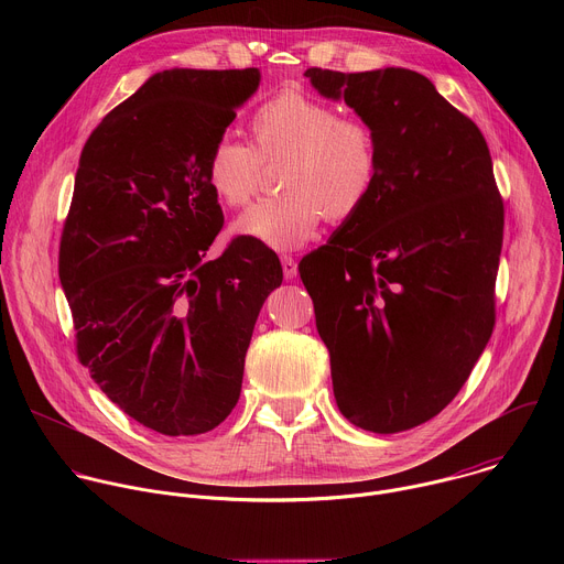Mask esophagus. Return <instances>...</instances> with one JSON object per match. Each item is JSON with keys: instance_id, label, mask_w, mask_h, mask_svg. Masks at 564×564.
<instances>
[{"instance_id": "obj_1", "label": "esophagus", "mask_w": 564, "mask_h": 564, "mask_svg": "<svg viewBox=\"0 0 564 564\" xmlns=\"http://www.w3.org/2000/svg\"><path fill=\"white\" fill-rule=\"evenodd\" d=\"M281 265H283V276L288 279V281H292V279H296V272H299V265H296V261L292 259V257H281Z\"/></svg>"}]
</instances>
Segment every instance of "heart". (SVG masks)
Segmentation results:
<instances>
[{"label": "heart", "mask_w": 564, "mask_h": 564, "mask_svg": "<svg viewBox=\"0 0 564 564\" xmlns=\"http://www.w3.org/2000/svg\"><path fill=\"white\" fill-rule=\"evenodd\" d=\"M283 163V196L263 200L234 223V234L292 252L316 234L321 220H348L370 200L379 178V144L361 118L303 91L265 100L250 118V144L218 138L205 160V181L227 207H243L259 192L263 165Z\"/></svg>", "instance_id": "heart-1"}]
</instances>
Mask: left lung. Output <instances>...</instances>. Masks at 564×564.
Wrapping results in <instances>:
<instances>
[{"mask_svg": "<svg viewBox=\"0 0 564 564\" xmlns=\"http://www.w3.org/2000/svg\"><path fill=\"white\" fill-rule=\"evenodd\" d=\"M379 144L364 209L299 263L333 390L355 426L388 435L442 413L496 324L505 205L477 124L411 68H307Z\"/></svg>", "mask_w": 564, "mask_h": 564, "instance_id": "1", "label": "left lung"}]
</instances>
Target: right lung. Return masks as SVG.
Listing matches in <instances>:
<instances>
[{"label":"right lung","mask_w":564,"mask_h":564,"mask_svg":"<svg viewBox=\"0 0 564 564\" xmlns=\"http://www.w3.org/2000/svg\"><path fill=\"white\" fill-rule=\"evenodd\" d=\"M261 83L259 68L151 75L89 135L59 243L77 357L113 404L170 437L236 406L279 257L238 236L207 250L223 209L205 160Z\"/></svg>","instance_id":"obj_1"}]
</instances>
